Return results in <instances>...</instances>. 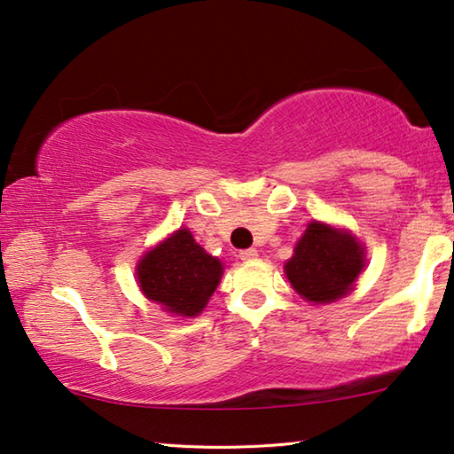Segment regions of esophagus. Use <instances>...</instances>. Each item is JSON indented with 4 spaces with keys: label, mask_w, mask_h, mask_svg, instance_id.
Returning a JSON list of instances; mask_svg holds the SVG:
<instances>
[{
    "label": "esophagus",
    "mask_w": 454,
    "mask_h": 454,
    "mask_svg": "<svg viewBox=\"0 0 454 454\" xmlns=\"http://www.w3.org/2000/svg\"><path fill=\"white\" fill-rule=\"evenodd\" d=\"M239 256H240V261H253L259 256V253H256V248H245V250H240Z\"/></svg>",
    "instance_id": "obj_1"
}]
</instances>
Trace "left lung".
Listing matches in <instances>:
<instances>
[{"mask_svg":"<svg viewBox=\"0 0 454 454\" xmlns=\"http://www.w3.org/2000/svg\"><path fill=\"white\" fill-rule=\"evenodd\" d=\"M363 267V247L353 236L312 222L297 242L295 254L286 262V275L308 301L328 303L353 289Z\"/></svg>","mask_w":454,"mask_h":454,"instance_id":"obj_1","label":"left lung"}]
</instances>
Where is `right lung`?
<instances>
[{
  "mask_svg": "<svg viewBox=\"0 0 454 454\" xmlns=\"http://www.w3.org/2000/svg\"><path fill=\"white\" fill-rule=\"evenodd\" d=\"M137 275L148 300L165 306L171 314L198 316L218 287L222 262L209 256L189 230H177L145 254Z\"/></svg>",
  "mask_w": 454,
  "mask_h": 454,
  "instance_id": "1",
  "label": "right lung"
}]
</instances>
